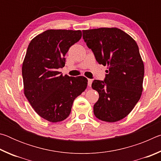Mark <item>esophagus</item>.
Listing matches in <instances>:
<instances>
[{"instance_id": "1", "label": "esophagus", "mask_w": 161, "mask_h": 161, "mask_svg": "<svg viewBox=\"0 0 161 161\" xmlns=\"http://www.w3.org/2000/svg\"><path fill=\"white\" fill-rule=\"evenodd\" d=\"M92 83V80H91V79H88V86H91Z\"/></svg>"}]
</instances>
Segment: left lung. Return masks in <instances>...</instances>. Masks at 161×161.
Masks as SVG:
<instances>
[{
	"label": "left lung",
	"mask_w": 161,
	"mask_h": 161,
	"mask_svg": "<svg viewBox=\"0 0 161 161\" xmlns=\"http://www.w3.org/2000/svg\"><path fill=\"white\" fill-rule=\"evenodd\" d=\"M83 39L99 64L107 66L103 81H93L99 97L94 105L97 119H123L133 110L143 92L144 64L137 43L121 30L101 28L83 31Z\"/></svg>",
	"instance_id": "1"
}]
</instances>
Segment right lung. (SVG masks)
Wrapping results in <instances>:
<instances>
[{"label":"right lung","instance_id":"right-lung-1","mask_svg":"<svg viewBox=\"0 0 161 161\" xmlns=\"http://www.w3.org/2000/svg\"><path fill=\"white\" fill-rule=\"evenodd\" d=\"M81 37V31L47 30L28 45L22 67L24 94L35 112L53 123L69 116L74 100L85 90L83 76H62L64 56Z\"/></svg>","mask_w":161,"mask_h":161}]
</instances>
